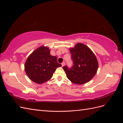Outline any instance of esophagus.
I'll use <instances>...</instances> for the list:
<instances>
[{"mask_svg":"<svg viewBox=\"0 0 123 123\" xmlns=\"http://www.w3.org/2000/svg\"><path fill=\"white\" fill-rule=\"evenodd\" d=\"M65 62H62V67H64V66H65Z\"/></svg>","mask_w":123,"mask_h":123,"instance_id":"obj_1","label":"esophagus"}]
</instances>
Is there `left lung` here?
<instances>
[{
    "instance_id": "1",
    "label": "left lung",
    "mask_w": 123,
    "mask_h": 123,
    "mask_svg": "<svg viewBox=\"0 0 123 123\" xmlns=\"http://www.w3.org/2000/svg\"><path fill=\"white\" fill-rule=\"evenodd\" d=\"M74 65L71 69L64 66L63 69L68 79L76 85L89 82L96 74L98 68L95 54L88 46L77 43L74 48H69Z\"/></svg>"
}]
</instances>
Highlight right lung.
<instances>
[{
    "label": "right lung",
    "mask_w": 123,
    "mask_h": 123,
    "mask_svg": "<svg viewBox=\"0 0 123 123\" xmlns=\"http://www.w3.org/2000/svg\"><path fill=\"white\" fill-rule=\"evenodd\" d=\"M62 66L49 47L42 46L30 55L25 64L26 74L33 82L41 84L50 80L58 67Z\"/></svg>",
    "instance_id": "obj_1"
}]
</instances>
